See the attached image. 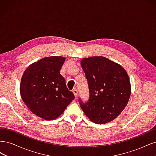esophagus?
I'll list each match as a JSON object with an SVG mask.
<instances>
[{"label":"esophagus","instance_id":"esophagus-1","mask_svg":"<svg viewBox=\"0 0 156 156\" xmlns=\"http://www.w3.org/2000/svg\"><path fill=\"white\" fill-rule=\"evenodd\" d=\"M73 94H74V96H75V98H77V94H78V90L77 89H75V90H73Z\"/></svg>","mask_w":156,"mask_h":156}]
</instances>
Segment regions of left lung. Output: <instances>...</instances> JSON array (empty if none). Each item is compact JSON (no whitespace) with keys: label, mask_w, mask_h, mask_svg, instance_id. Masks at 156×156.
Returning <instances> with one entry per match:
<instances>
[{"label":"left lung","mask_w":156,"mask_h":156,"mask_svg":"<svg viewBox=\"0 0 156 156\" xmlns=\"http://www.w3.org/2000/svg\"><path fill=\"white\" fill-rule=\"evenodd\" d=\"M81 65L90 94L85 103L79 99L84 114L99 124L115 120L126 107L131 95V84L126 70L103 56L84 58Z\"/></svg>","instance_id":"left-lung-1"}]
</instances>
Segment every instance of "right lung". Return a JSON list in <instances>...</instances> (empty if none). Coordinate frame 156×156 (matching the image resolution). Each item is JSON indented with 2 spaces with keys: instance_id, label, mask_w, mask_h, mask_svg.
I'll return each mask as SVG.
<instances>
[{
  "instance_id": "add662e5",
  "label": "right lung",
  "mask_w": 156,
  "mask_h": 156,
  "mask_svg": "<svg viewBox=\"0 0 156 156\" xmlns=\"http://www.w3.org/2000/svg\"><path fill=\"white\" fill-rule=\"evenodd\" d=\"M66 58L48 56L32 64L23 73L20 94L29 110L46 120L56 119L74 100L60 70Z\"/></svg>"
}]
</instances>
